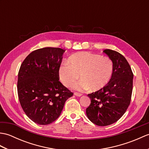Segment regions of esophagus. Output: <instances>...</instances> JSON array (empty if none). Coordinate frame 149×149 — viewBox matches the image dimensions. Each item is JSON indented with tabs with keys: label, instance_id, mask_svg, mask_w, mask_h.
<instances>
[{
	"label": "esophagus",
	"instance_id": "esophagus-1",
	"mask_svg": "<svg viewBox=\"0 0 149 149\" xmlns=\"http://www.w3.org/2000/svg\"><path fill=\"white\" fill-rule=\"evenodd\" d=\"M74 95H75L77 96V97H81V96L83 95V94L81 93H78V92H75Z\"/></svg>",
	"mask_w": 149,
	"mask_h": 149
}]
</instances>
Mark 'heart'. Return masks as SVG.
I'll return each mask as SVG.
<instances>
[{"instance_id":"heart-1","label":"heart","mask_w":149,"mask_h":149,"mask_svg":"<svg viewBox=\"0 0 149 149\" xmlns=\"http://www.w3.org/2000/svg\"><path fill=\"white\" fill-rule=\"evenodd\" d=\"M113 72V64L109 58L89 52H80L72 55L67 63H63L58 74L61 83L66 87L75 85L78 90H100L108 84Z\"/></svg>"}]
</instances>
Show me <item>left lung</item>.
<instances>
[{
  "label": "left lung",
  "instance_id": "8db88e82",
  "mask_svg": "<svg viewBox=\"0 0 149 149\" xmlns=\"http://www.w3.org/2000/svg\"><path fill=\"white\" fill-rule=\"evenodd\" d=\"M111 59L113 72L106 86L88 94L91 103L86 108V115L91 122L106 126L118 121L131 103L133 73L125 57L115 50L103 51Z\"/></svg>",
  "mask_w": 149,
  "mask_h": 149
}]
</instances>
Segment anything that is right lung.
<instances>
[{
  "label": "right lung",
  "instance_id": "add662e5",
  "mask_svg": "<svg viewBox=\"0 0 149 149\" xmlns=\"http://www.w3.org/2000/svg\"><path fill=\"white\" fill-rule=\"evenodd\" d=\"M65 51L55 47L34 50L24 60L19 70V101L26 115L38 124L54 122L66 100L74 94L59 81L58 71Z\"/></svg>",
  "mask_w": 149,
  "mask_h": 149
}]
</instances>
